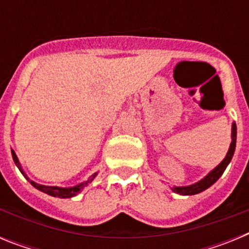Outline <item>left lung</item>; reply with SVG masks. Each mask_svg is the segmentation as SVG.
I'll list each match as a JSON object with an SVG mask.
<instances>
[{
	"instance_id": "left-lung-1",
	"label": "left lung",
	"mask_w": 249,
	"mask_h": 249,
	"mask_svg": "<svg viewBox=\"0 0 249 249\" xmlns=\"http://www.w3.org/2000/svg\"><path fill=\"white\" fill-rule=\"evenodd\" d=\"M232 142L230 144V148H228L227 155L226 157L223 158L221 163L218 166L213 168L206 177H203L201 181L196 182V183L190 184V186H182V187H172L171 190L173 191L175 193H178V195L182 196H192V195H197V193L203 192L204 190L207 188H210L214 182H217L219 177L223 175L224 169L227 168V166L230 164L231 160H232L233 155H234V149H236V141H237V126L236 123H232Z\"/></svg>"
}]
</instances>
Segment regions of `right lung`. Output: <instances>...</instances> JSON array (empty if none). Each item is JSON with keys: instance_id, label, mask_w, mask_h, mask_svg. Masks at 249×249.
Returning a JSON list of instances; mask_svg holds the SVG:
<instances>
[{"instance_id": "obj_1", "label": "right lung", "mask_w": 249, "mask_h": 249, "mask_svg": "<svg viewBox=\"0 0 249 249\" xmlns=\"http://www.w3.org/2000/svg\"><path fill=\"white\" fill-rule=\"evenodd\" d=\"M11 153H12V158H13V162H15V164L17 166V168L19 169V172L23 175V177L27 179L28 182H30L32 186L35 187V188H37L38 191H41V192L43 193H47V195L52 196V197H58V198H71V197H74V196H77L78 193L81 192V191L85 188L86 186L89 183H91L92 181H93L94 178H96V176L98 175V172L93 173V175L91 176V177L87 179V181L82 182V183L80 184H76V186L73 187H57V186H45V184H39V183H36L35 181H32V179H30L28 178V176L26 175V172L23 171V168H22L21 163H19L18 158H17L16 153H15V151L13 149H11Z\"/></svg>"}]
</instances>
